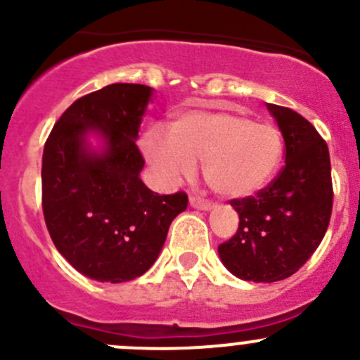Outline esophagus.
Segmentation results:
<instances>
[{
	"label": "esophagus",
	"instance_id": "34e87169",
	"mask_svg": "<svg viewBox=\"0 0 360 360\" xmlns=\"http://www.w3.org/2000/svg\"><path fill=\"white\" fill-rule=\"evenodd\" d=\"M190 205L195 207V209H200V210H210L214 207L210 202L202 200V198H198V197H190Z\"/></svg>",
	"mask_w": 360,
	"mask_h": 360
}]
</instances>
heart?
<instances>
[{
    "mask_svg": "<svg viewBox=\"0 0 360 360\" xmlns=\"http://www.w3.org/2000/svg\"><path fill=\"white\" fill-rule=\"evenodd\" d=\"M143 150L163 183H177L203 160V177L216 193L245 198L264 190L284 158L277 127L233 111H191L169 129V139L150 132Z\"/></svg>",
    "mask_w": 360,
    "mask_h": 360,
    "instance_id": "obj_1",
    "label": "heart"
}]
</instances>
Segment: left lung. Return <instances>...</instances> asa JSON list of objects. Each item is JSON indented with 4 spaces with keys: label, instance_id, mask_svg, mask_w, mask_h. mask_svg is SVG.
Listing matches in <instances>:
<instances>
[{
    "label": "left lung",
    "instance_id": "8db88e82",
    "mask_svg": "<svg viewBox=\"0 0 360 360\" xmlns=\"http://www.w3.org/2000/svg\"><path fill=\"white\" fill-rule=\"evenodd\" d=\"M285 143V165L254 197L235 198L238 230L217 248L224 266L242 281H284L324 238L333 210L331 160L315 127L289 108L266 104Z\"/></svg>",
    "mask_w": 360,
    "mask_h": 360
}]
</instances>
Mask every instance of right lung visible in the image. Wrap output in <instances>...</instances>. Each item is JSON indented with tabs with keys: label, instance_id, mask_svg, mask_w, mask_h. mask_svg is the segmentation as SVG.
I'll list each match as a JSON object with an SVG mask.
<instances>
[{
	"label": "right lung",
	"instance_id": "add662e5",
	"mask_svg": "<svg viewBox=\"0 0 360 360\" xmlns=\"http://www.w3.org/2000/svg\"><path fill=\"white\" fill-rule=\"evenodd\" d=\"M153 89L112 83L71 104L43 150L41 203L57 250L99 282L146 274L165 244L188 195L153 193L141 181L144 158L136 139ZM90 133L103 141L101 150Z\"/></svg>",
	"mask_w": 360,
	"mask_h": 360
}]
</instances>
